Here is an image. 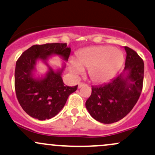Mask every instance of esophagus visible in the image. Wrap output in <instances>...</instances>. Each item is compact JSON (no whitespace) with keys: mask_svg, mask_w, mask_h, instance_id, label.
Listing matches in <instances>:
<instances>
[{"mask_svg":"<svg viewBox=\"0 0 155 155\" xmlns=\"http://www.w3.org/2000/svg\"><path fill=\"white\" fill-rule=\"evenodd\" d=\"M86 84H84V83H83V82H79V84H78V87L79 88H81V87H83V86H85Z\"/></svg>","mask_w":155,"mask_h":155,"instance_id":"34e87169","label":"esophagus"}]
</instances>
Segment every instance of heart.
I'll list each match as a JSON object with an SVG mask.
<instances>
[{"mask_svg": "<svg viewBox=\"0 0 155 155\" xmlns=\"http://www.w3.org/2000/svg\"><path fill=\"white\" fill-rule=\"evenodd\" d=\"M123 62V53L118 49L107 45L89 47L77 53L71 70L74 74H79L87 68V75L93 82L104 83L113 77Z\"/></svg>", "mask_w": 155, "mask_h": 155, "instance_id": "heart-1", "label": "heart"}]
</instances>
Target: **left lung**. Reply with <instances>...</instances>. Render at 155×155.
Here are the masks:
<instances>
[{
    "label": "left lung",
    "mask_w": 155,
    "mask_h": 155,
    "mask_svg": "<svg viewBox=\"0 0 155 155\" xmlns=\"http://www.w3.org/2000/svg\"><path fill=\"white\" fill-rule=\"evenodd\" d=\"M127 57L124 72L110 82L92 87L91 96L86 101L88 112L93 118L103 124H112L124 118L137 103L143 89V60L137 52L125 46Z\"/></svg>",
    "instance_id": "obj_1"
}]
</instances>
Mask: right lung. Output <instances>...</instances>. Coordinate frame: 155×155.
Masks as SVG:
<instances>
[{
  "label": "right lung",
  "instance_id": "1",
  "mask_svg": "<svg viewBox=\"0 0 155 155\" xmlns=\"http://www.w3.org/2000/svg\"><path fill=\"white\" fill-rule=\"evenodd\" d=\"M71 51L66 43L35 45L25 51L17 60L15 71L16 96L21 107L32 118L43 120L54 117L78 87V85H64L61 77L62 70L54 73L50 69L42 80L33 79L31 72L36 61L38 59L46 60L47 57L53 54L68 60Z\"/></svg>",
  "mask_w": 155,
  "mask_h": 155
}]
</instances>
